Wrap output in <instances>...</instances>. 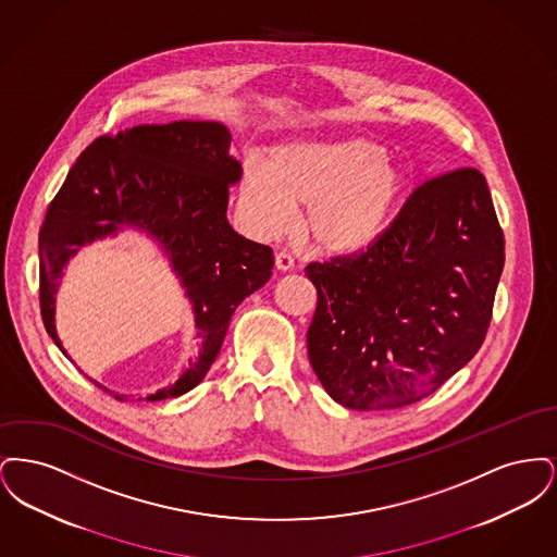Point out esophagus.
<instances>
[{"instance_id":"obj_1","label":"esophagus","mask_w":557,"mask_h":557,"mask_svg":"<svg viewBox=\"0 0 557 557\" xmlns=\"http://www.w3.org/2000/svg\"><path fill=\"white\" fill-rule=\"evenodd\" d=\"M275 267H277L280 271H290L292 267H294V257H292L288 250H280V252L275 255Z\"/></svg>"}]
</instances>
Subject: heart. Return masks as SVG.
Returning <instances> with one entry per match:
<instances>
[{"label": "heart", "instance_id": "1", "mask_svg": "<svg viewBox=\"0 0 557 557\" xmlns=\"http://www.w3.org/2000/svg\"><path fill=\"white\" fill-rule=\"evenodd\" d=\"M405 187V173L366 137L288 141L250 162L238 202L257 236L288 232L307 207L305 234L325 255H357L382 236Z\"/></svg>", "mask_w": 557, "mask_h": 557}]
</instances>
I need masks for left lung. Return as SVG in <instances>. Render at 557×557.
Returning <instances> with one entry per match:
<instances>
[{
	"label": "left lung",
	"instance_id": "8db88e82",
	"mask_svg": "<svg viewBox=\"0 0 557 557\" xmlns=\"http://www.w3.org/2000/svg\"><path fill=\"white\" fill-rule=\"evenodd\" d=\"M504 263V230L472 166L416 187L368 250L309 263L307 346L325 393L350 409L432 395L484 343Z\"/></svg>",
	"mask_w": 557,
	"mask_h": 557
}]
</instances>
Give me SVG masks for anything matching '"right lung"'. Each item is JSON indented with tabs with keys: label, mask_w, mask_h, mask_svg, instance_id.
Wrapping results in <instances>:
<instances>
[{
	"label": "right lung",
	"mask_w": 557,
	"mask_h": 557,
	"mask_svg": "<svg viewBox=\"0 0 557 557\" xmlns=\"http://www.w3.org/2000/svg\"><path fill=\"white\" fill-rule=\"evenodd\" d=\"M230 141V132L214 121L137 125L102 135L81 152L39 230L41 318L60 350L53 300L62 269L79 246L135 225L169 252L194 305L202 345L186 373L148 400L180 397L198 386L239 302L271 277L273 250L238 236L225 216L230 187L242 175Z\"/></svg>",
	"instance_id": "add662e5"
}]
</instances>
